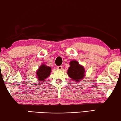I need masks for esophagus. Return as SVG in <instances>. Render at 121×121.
<instances>
[{"instance_id": "34e87169", "label": "esophagus", "mask_w": 121, "mask_h": 121, "mask_svg": "<svg viewBox=\"0 0 121 121\" xmlns=\"http://www.w3.org/2000/svg\"><path fill=\"white\" fill-rule=\"evenodd\" d=\"M57 68L58 70H62V69H63V67L62 66H58L57 67Z\"/></svg>"}]
</instances>
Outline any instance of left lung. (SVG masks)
Instances as JSON below:
<instances>
[{"instance_id": "1", "label": "left lung", "mask_w": 121, "mask_h": 121, "mask_svg": "<svg viewBox=\"0 0 121 121\" xmlns=\"http://www.w3.org/2000/svg\"><path fill=\"white\" fill-rule=\"evenodd\" d=\"M69 64L70 66L67 71L68 76L76 82L81 81L86 75L83 66L80 64L76 60L70 61Z\"/></svg>"}]
</instances>
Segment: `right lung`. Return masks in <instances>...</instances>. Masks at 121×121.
<instances>
[{
  "label": "right lung",
  "instance_id": "1",
  "mask_svg": "<svg viewBox=\"0 0 121 121\" xmlns=\"http://www.w3.org/2000/svg\"><path fill=\"white\" fill-rule=\"evenodd\" d=\"M51 69L50 66H47L45 64H42L36 71V78L39 81L44 82L51 74Z\"/></svg>",
  "mask_w": 121,
  "mask_h": 121
}]
</instances>
